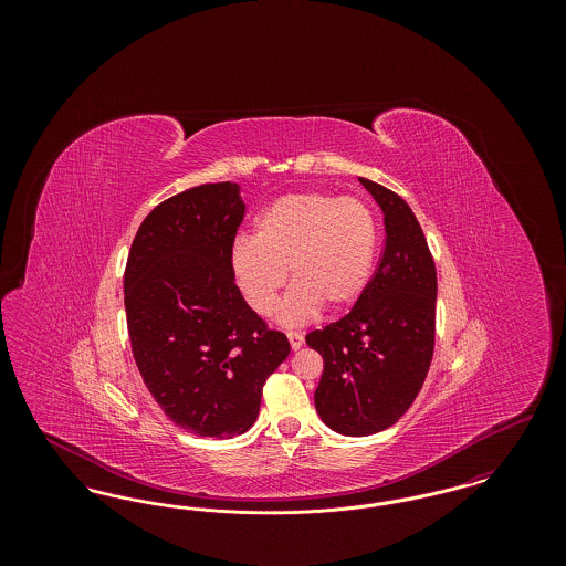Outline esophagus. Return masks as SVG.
<instances>
[{
  "instance_id": "esophagus-1",
  "label": "esophagus",
  "mask_w": 566,
  "mask_h": 566,
  "mask_svg": "<svg viewBox=\"0 0 566 566\" xmlns=\"http://www.w3.org/2000/svg\"><path fill=\"white\" fill-rule=\"evenodd\" d=\"M286 337H289V342H291V348H293V350H298V348L303 346V342H305V339H303V335H301V333H296V331H289V333H286Z\"/></svg>"
}]
</instances>
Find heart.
Returning a JSON list of instances; mask_svg holds the SVG:
<instances>
[{"mask_svg": "<svg viewBox=\"0 0 566 566\" xmlns=\"http://www.w3.org/2000/svg\"><path fill=\"white\" fill-rule=\"evenodd\" d=\"M376 216L356 197L326 192L282 195L256 216L252 242L231 252V270L245 303L270 316L286 284L280 321L298 324L314 318L323 305L331 312L350 307L363 295L374 270Z\"/></svg>", "mask_w": 566, "mask_h": 566, "instance_id": "b5f03b06", "label": "heart"}]
</instances>
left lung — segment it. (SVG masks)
<instances>
[{
	"label": "left lung",
	"mask_w": 566,
	"mask_h": 566,
	"mask_svg": "<svg viewBox=\"0 0 566 566\" xmlns=\"http://www.w3.org/2000/svg\"><path fill=\"white\" fill-rule=\"evenodd\" d=\"M358 180L384 214L379 265L350 314L305 337L324 360L316 411L348 437L392 427L418 397L431 367L437 303V271L418 218L397 192Z\"/></svg>",
	"instance_id": "left-lung-1"
}]
</instances>
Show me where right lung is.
<instances>
[{"label": "right lung", "instance_id": "right-lung-1", "mask_svg": "<svg viewBox=\"0 0 566 566\" xmlns=\"http://www.w3.org/2000/svg\"><path fill=\"white\" fill-rule=\"evenodd\" d=\"M243 214L235 182L178 192L144 218L125 270L135 365L165 416L199 437L248 431L268 377L291 354L235 284Z\"/></svg>", "mask_w": 566, "mask_h": 566}]
</instances>
